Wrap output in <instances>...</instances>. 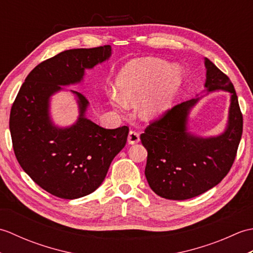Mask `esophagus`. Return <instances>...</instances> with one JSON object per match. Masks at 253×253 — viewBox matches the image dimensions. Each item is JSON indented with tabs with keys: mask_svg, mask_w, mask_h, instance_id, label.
<instances>
[{
	"mask_svg": "<svg viewBox=\"0 0 253 253\" xmlns=\"http://www.w3.org/2000/svg\"><path fill=\"white\" fill-rule=\"evenodd\" d=\"M140 141V136L139 133L135 130H130L128 133V143L129 144H135Z\"/></svg>",
	"mask_w": 253,
	"mask_h": 253,
	"instance_id": "1",
	"label": "esophagus"
}]
</instances>
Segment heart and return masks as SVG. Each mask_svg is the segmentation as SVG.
<instances>
[{"instance_id":"obj_1","label":"heart","mask_w":253,"mask_h":253,"mask_svg":"<svg viewBox=\"0 0 253 253\" xmlns=\"http://www.w3.org/2000/svg\"><path fill=\"white\" fill-rule=\"evenodd\" d=\"M180 83L175 67H169L159 58L146 57L128 63L116 78V94L112 98L116 105L133 106L143 98L140 114L147 121L163 115L174 99Z\"/></svg>"}]
</instances>
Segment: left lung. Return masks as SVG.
Listing matches in <instances>:
<instances>
[{"instance_id":"left-lung-1","label":"left lung","mask_w":253,"mask_h":253,"mask_svg":"<svg viewBox=\"0 0 253 253\" xmlns=\"http://www.w3.org/2000/svg\"><path fill=\"white\" fill-rule=\"evenodd\" d=\"M208 92L230 93L227 127L215 137H198L187 129L189 112L200 98L177 104L141 133L147 149L146 174L150 188L169 200H186L211 189L222 181L235 161L241 135L243 114L234 84L223 72L204 58Z\"/></svg>"}]
</instances>
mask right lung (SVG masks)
<instances>
[{"instance_id":"right-lung-1","label":"right lung","mask_w":253,"mask_h":253,"mask_svg":"<svg viewBox=\"0 0 253 253\" xmlns=\"http://www.w3.org/2000/svg\"><path fill=\"white\" fill-rule=\"evenodd\" d=\"M111 54V45L61 52L32 69L13 103L9 130L16 159L37 185L55 197L72 200L93 192L126 144L129 128L105 129L88 120L89 102L77 91L71 90L79 107L74 125L56 127L49 114L50 98L61 85L82 83L85 69Z\"/></svg>"}]
</instances>
